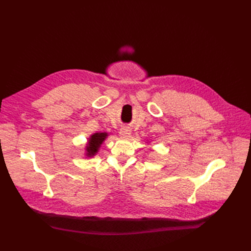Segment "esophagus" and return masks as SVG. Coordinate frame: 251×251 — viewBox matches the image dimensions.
<instances>
[{"label": "esophagus", "mask_w": 251, "mask_h": 251, "mask_svg": "<svg viewBox=\"0 0 251 251\" xmlns=\"http://www.w3.org/2000/svg\"><path fill=\"white\" fill-rule=\"evenodd\" d=\"M130 134H132V130H130V128L128 126H123L121 128V130H119V136L124 137V138L129 137Z\"/></svg>", "instance_id": "obj_1"}]
</instances>
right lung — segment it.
Listing matches in <instances>:
<instances>
[{"label": "right lung", "instance_id": "obj_1", "mask_svg": "<svg viewBox=\"0 0 251 251\" xmlns=\"http://www.w3.org/2000/svg\"><path fill=\"white\" fill-rule=\"evenodd\" d=\"M107 136H108L107 133H95L90 137L86 146V155L88 157H93L94 155H96Z\"/></svg>", "mask_w": 251, "mask_h": 251}]
</instances>
